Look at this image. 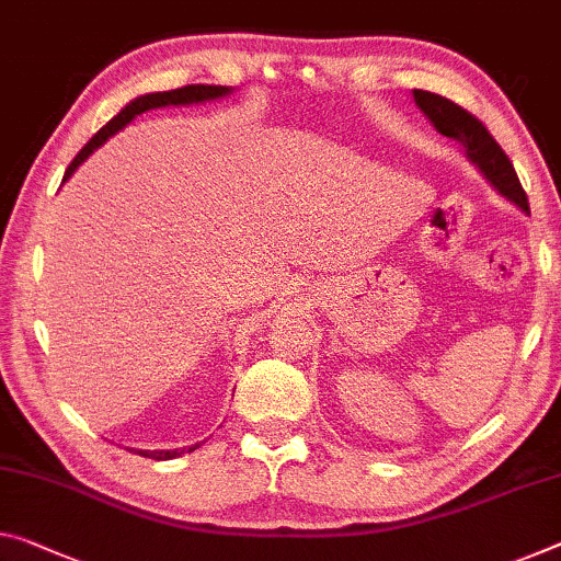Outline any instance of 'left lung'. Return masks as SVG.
Returning a JSON list of instances; mask_svg holds the SVG:
<instances>
[{
    "label": "left lung",
    "instance_id": "1",
    "mask_svg": "<svg viewBox=\"0 0 561 561\" xmlns=\"http://www.w3.org/2000/svg\"><path fill=\"white\" fill-rule=\"evenodd\" d=\"M413 100H416V105L431 123H434L438 133L454 137L456 142L463 145L467 158L473 165H479V170L484 172L489 183L494 185L499 193L510 197V201L519 205L522 210L529 213L527 193H524L519 178H516L512 160L506 158L502 145L491 137V133L477 115H471L469 110H463L461 105H456V102L442 98V94L426 90H413Z\"/></svg>",
    "mask_w": 561,
    "mask_h": 561
}]
</instances>
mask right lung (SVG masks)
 Here are the masks:
<instances>
[{"instance_id": "1", "label": "right lung", "mask_w": 561, "mask_h": 561, "mask_svg": "<svg viewBox=\"0 0 561 561\" xmlns=\"http://www.w3.org/2000/svg\"><path fill=\"white\" fill-rule=\"evenodd\" d=\"M228 88H220V84H185V88H178V90H170V92H152V94H142V98L133 100L130 105H127L119 115H115L110 119V123L102 127V130L92 137V140L84 145V148L77 152V158L70 162V168L65 170V178L72 175V172L82 165L84 160L90 158V154L100 148L102 142L107 140V137L115 135L117 130H123V127L130 123L133 117L142 115V112L154 110V107H165V105H191V102H205V100H215V98H222V94H228ZM201 446V444H195ZM195 446L191 449H175V451H135L140 456H148V459H158V461H165V459H175L180 454H187V451H195Z\"/></svg>"}]
</instances>
